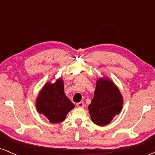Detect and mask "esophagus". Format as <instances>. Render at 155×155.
<instances>
[{
    "label": "esophagus",
    "mask_w": 155,
    "mask_h": 155,
    "mask_svg": "<svg viewBox=\"0 0 155 155\" xmlns=\"http://www.w3.org/2000/svg\"><path fill=\"white\" fill-rule=\"evenodd\" d=\"M76 106H77L79 108H84V104L83 102H79L76 104Z\"/></svg>",
    "instance_id": "34e87169"
}]
</instances>
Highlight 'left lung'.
<instances>
[{"label":"left lung","instance_id":"obj_1","mask_svg":"<svg viewBox=\"0 0 155 155\" xmlns=\"http://www.w3.org/2000/svg\"><path fill=\"white\" fill-rule=\"evenodd\" d=\"M122 107V95L114 84L108 79L97 80L94 97L88 107L92 122L106 125L120 113Z\"/></svg>","mask_w":155,"mask_h":155}]
</instances>
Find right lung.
<instances>
[{
    "instance_id": "right-lung-1",
    "label": "right lung",
    "mask_w": 155,
    "mask_h": 155,
    "mask_svg": "<svg viewBox=\"0 0 155 155\" xmlns=\"http://www.w3.org/2000/svg\"><path fill=\"white\" fill-rule=\"evenodd\" d=\"M36 108L51 123H59L65 120L67 114L74 108V105L64 93L62 79L54 84L47 83L44 87L36 101Z\"/></svg>"
}]
</instances>
